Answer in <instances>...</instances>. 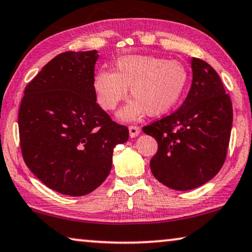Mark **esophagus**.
<instances>
[{
  "mask_svg": "<svg viewBox=\"0 0 252 252\" xmlns=\"http://www.w3.org/2000/svg\"><path fill=\"white\" fill-rule=\"evenodd\" d=\"M140 133V127L136 126H129V134L131 138H136L139 136Z\"/></svg>",
  "mask_w": 252,
  "mask_h": 252,
  "instance_id": "1",
  "label": "esophagus"
}]
</instances>
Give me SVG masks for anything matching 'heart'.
Returning <instances> with one entry per match:
<instances>
[{"label":"heart","mask_w":252,"mask_h":252,"mask_svg":"<svg viewBox=\"0 0 252 252\" xmlns=\"http://www.w3.org/2000/svg\"><path fill=\"white\" fill-rule=\"evenodd\" d=\"M189 72L178 60L152 55H129L119 58L114 73L99 70L92 88L99 106L113 111L127 97V88L133 99L120 109L121 121H134L145 113L160 116L179 101L185 90Z\"/></svg>","instance_id":"heart-1"}]
</instances>
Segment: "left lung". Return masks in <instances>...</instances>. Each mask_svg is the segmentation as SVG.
Returning <instances> with one entry per match:
<instances>
[{
  "instance_id": "8db88e82",
  "label": "left lung",
  "mask_w": 252,
  "mask_h": 252,
  "mask_svg": "<svg viewBox=\"0 0 252 252\" xmlns=\"http://www.w3.org/2000/svg\"><path fill=\"white\" fill-rule=\"evenodd\" d=\"M192 86L171 115L144 126L158 150L151 170L158 182L176 190L200 187L224 164L231 137L233 109L218 73L208 63L190 59Z\"/></svg>"
}]
</instances>
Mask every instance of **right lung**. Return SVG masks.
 <instances>
[{
    "label": "right lung",
    "mask_w": 252,
    "mask_h": 252,
    "mask_svg": "<svg viewBox=\"0 0 252 252\" xmlns=\"http://www.w3.org/2000/svg\"><path fill=\"white\" fill-rule=\"evenodd\" d=\"M98 51L55 57L27 84L18 126L28 168L60 194L82 196L107 178L113 151L129 138L95 100L92 88Z\"/></svg>",
    "instance_id": "right-lung-1"
}]
</instances>
